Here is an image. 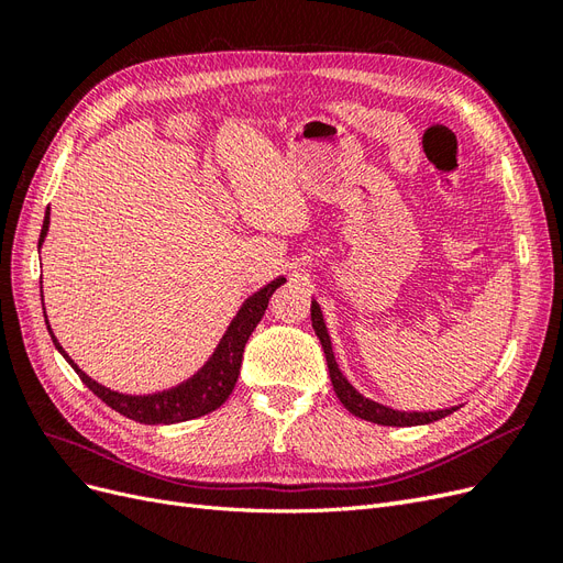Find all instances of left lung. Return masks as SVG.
Segmentation results:
<instances>
[{
  "label": "left lung",
  "instance_id": "obj_1",
  "mask_svg": "<svg viewBox=\"0 0 563 563\" xmlns=\"http://www.w3.org/2000/svg\"><path fill=\"white\" fill-rule=\"evenodd\" d=\"M310 312H312V329H314L319 343L323 347V354H327L329 376H331L335 395H338L340 404H343L352 416L368 420V422H376V424H387V428H413V424H428V422L446 418L460 408V406H451V408H441V411H397V408L364 397L362 391L354 389V385L343 376V371L338 368L327 321H323L321 308H319V302L314 298H312Z\"/></svg>",
  "mask_w": 563,
  "mask_h": 563
}]
</instances>
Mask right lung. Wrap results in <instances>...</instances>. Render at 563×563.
Instances as JSON below:
<instances>
[{"label":"right lung","instance_id":"1","mask_svg":"<svg viewBox=\"0 0 563 563\" xmlns=\"http://www.w3.org/2000/svg\"><path fill=\"white\" fill-rule=\"evenodd\" d=\"M48 223H51V213L46 209L42 234H40V249L46 240ZM284 282L286 277L272 279L269 284H265L263 288H258V291L244 300L240 312L234 314L228 331L223 333V338H220L213 354L209 356L207 364L195 373V376H190L172 389L152 391V395H124V391H114L106 385H100L70 360V354L63 350L54 331H51L48 319H46V329L51 333V340H54L56 350L65 356V362L75 368L81 383L87 385L96 397L103 399L110 408H114L117 413H122L143 424H174V422H185V420L207 416L216 411L218 406L225 404V399L232 395L236 378H240L246 340L253 333V329L258 327V321L263 319L272 294H275Z\"/></svg>","mask_w":563,"mask_h":563}]
</instances>
